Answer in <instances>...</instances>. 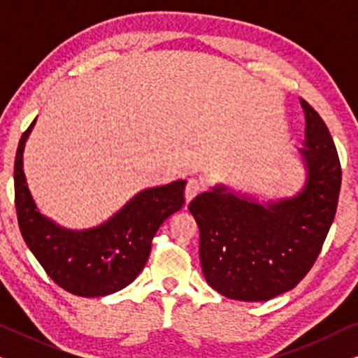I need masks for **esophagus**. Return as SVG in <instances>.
<instances>
[{
    "label": "esophagus",
    "mask_w": 358,
    "mask_h": 358,
    "mask_svg": "<svg viewBox=\"0 0 358 358\" xmlns=\"http://www.w3.org/2000/svg\"><path fill=\"white\" fill-rule=\"evenodd\" d=\"M202 189H203V184L200 182L199 179H194V178L189 179L187 185H185V200L190 202V200H192L195 195L202 192Z\"/></svg>",
    "instance_id": "34e87169"
}]
</instances>
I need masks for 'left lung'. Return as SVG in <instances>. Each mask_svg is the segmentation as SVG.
<instances>
[{"instance_id":"8db88e82","label":"left lung","mask_w":358,"mask_h":358,"mask_svg":"<svg viewBox=\"0 0 358 358\" xmlns=\"http://www.w3.org/2000/svg\"><path fill=\"white\" fill-rule=\"evenodd\" d=\"M301 107L306 120L301 192L262 205L217 185L189 203L199 224L205 280L223 296L267 301L295 288L316 262L334 222L339 156L324 120L305 99Z\"/></svg>"}]
</instances>
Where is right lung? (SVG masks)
<instances>
[{
	"mask_svg": "<svg viewBox=\"0 0 358 358\" xmlns=\"http://www.w3.org/2000/svg\"><path fill=\"white\" fill-rule=\"evenodd\" d=\"M34 124L36 120L19 140L14 159V202L24 241L63 290L78 296H106L122 290L143 271L158 228L182 208L185 180L141 190L96 228H62L38 212L24 176V145Z\"/></svg>",
	"mask_w": 358,
	"mask_h": 358,
	"instance_id": "right-lung-1",
	"label": "right lung"
}]
</instances>
